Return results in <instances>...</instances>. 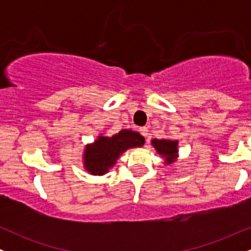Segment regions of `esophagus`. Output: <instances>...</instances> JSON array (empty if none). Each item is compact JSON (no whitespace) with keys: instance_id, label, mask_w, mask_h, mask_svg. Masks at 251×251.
<instances>
[{"instance_id":"1","label":"esophagus","mask_w":251,"mask_h":251,"mask_svg":"<svg viewBox=\"0 0 251 251\" xmlns=\"http://www.w3.org/2000/svg\"><path fill=\"white\" fill-rule=\"evenodd\" d=\"M139 132H140V134H142L144 138H148V135H149V129L148 128H146V127H140L139 128Z\"/></svg>"}]
</instances>
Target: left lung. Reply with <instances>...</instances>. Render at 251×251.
Returning a JSON list of instances; mask_svg holds the SVG:
<instances>
[{"label":"left lung","instance_id":"8db88e82","mask_svg":"<svg viewBox=\"0 0 251 251\" xmlns=\"http://www.w3.org/2000/svg\"><path fill=\"white\" fill-rule=\"evenodd\" d=\"M151 145L153 146L158 154L164 159L165 165L175 163L177 160L178 155H179V150H178V140L176 139H154L151 140Z\"/></svg>","mask_w":251,"mask_h":251}]
</instances>
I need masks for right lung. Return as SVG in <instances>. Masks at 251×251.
Segmentation results:
<instances>
[{
    "label": "right lung",
    "instance_id": "obj_1",
    "mask_svg": "<svg viewBox=\"0 0 251 251\" xmlns=\"http://www.w3.org/2000/svg\"><path fill=\"white\" fill-rule=\"evenodd\" d=\"M145 144L143 135L132 129H122L118 133H100L93 143L85 146L82 154L83 169L93 176H103L117 164L124 152L129 149L142 148Z\"/></svg>",
    "mask_w": 251,
    "mask_h": 251
}]
</instances>
